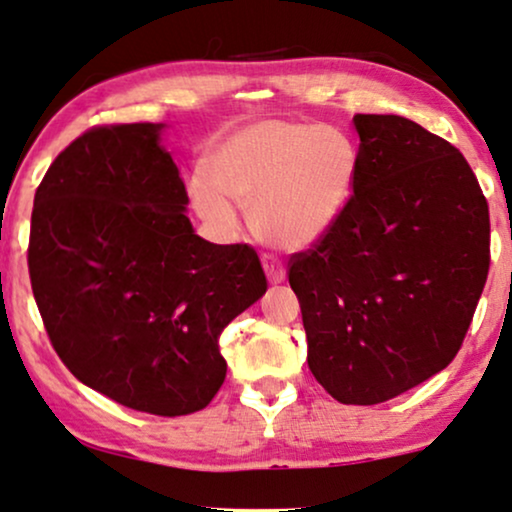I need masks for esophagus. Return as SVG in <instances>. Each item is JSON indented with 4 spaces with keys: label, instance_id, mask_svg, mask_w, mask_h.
Here are the masks:
<instances>
[{
    "label": "esophagus",
    "instance_id": "1",
    "mask_svg": "<svg viewBox=\"0 0 512 512\" xmlns=\"http://www.w3.org/2000/svg\"><path fill=\"white\" fill-rule=\"evenodd\" d=\"M262 267H264V272H267V279L272 283H281L283 279H286V267H283V264L276 260L274 255H264Z\"/></svg>",
    "mask_w": 512,
    "mask_h": 512
}]
</instances>
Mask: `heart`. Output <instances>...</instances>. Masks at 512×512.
I'll list each match as a JSON object with an SVG mask.
<instances>
[{"label": "heart", "mask_w": 512, "mask_h": 512, "mask_svg": "<svg viewBox=\"0 0 512 512\" xmlns=\"http://www.w3.org/2000/svg\"><path fill=\"white\" fill-rule=\"evenodd\" d=\"M357 155L343 133L324 126L260 121L240 128L207 157V176H193L195 212L219 231L236 226V209L276 248H310L336 226L355 188Z\"/></svg>", "instance_id": "1"}]
</instances>
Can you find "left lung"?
Wrapping results in <instances>:
<instances>
[{
    "instance_id": "left-lung-1",
    "label": "left lung",
    "mask_w": 512,
    "mask_h": 512,
    "mask_svg": "<svg viewBox=\"0 0 512 512\" xmlns=\"http://www.w3.org/2000/svg\"><path fill=\"white\" fill-rule=\"evenodd\" d=\"M353 123V197L288 281L315 379L338 403L377 405L458 355L489 274V205L467 159L420 123Z\"/></svg>"
}]
</instances>
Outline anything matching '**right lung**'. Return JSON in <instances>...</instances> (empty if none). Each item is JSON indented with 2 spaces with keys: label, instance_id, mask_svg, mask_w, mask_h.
<instances>
[{
  "label": "right lung",
  "instance_id": "1",
  "mask_svg": "<svg viewBox=\"0 0 512 512\" xmlns=\"http://www.w3.org/2000/svg\"><path fill=\"white\" fill-rule=\"evenodd\" d=\"M164 123L95 126L35 190L28 272L54 350L126 408L178 417L226 379L219 336L267 291L250 245H214L186 217Z\"/></svg>",
  "mask_w": 512,
  "mask_h": 512
}]
</instances>
